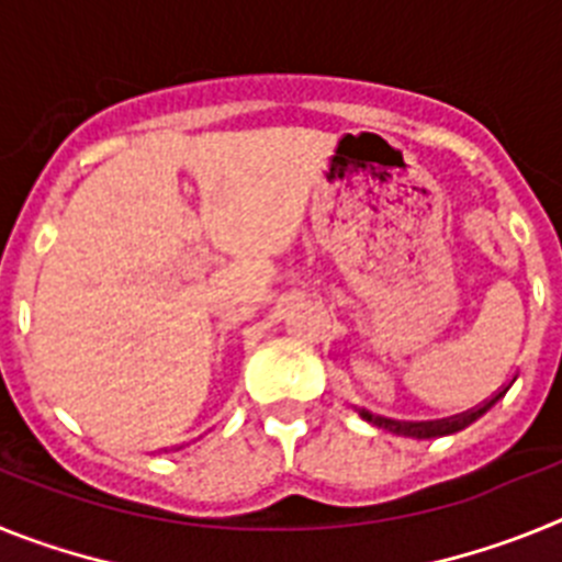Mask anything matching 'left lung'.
<instances>
[{
  "label": "left lung",
  "mask_w": 562,
  "mask_h": 562,
  "mask_svg": "<svg viewBox=\"0 0 562 562\" xmlns=\"http://www.w3.org/2000/svg\"><path fill=\"white\" fill-rule=\"evenodd\" d=\"M495 400H498V396L484 400L479 408H470L459 416H448V419H436V422H396V419H385V416H374L369 414V411H360V416L366 422H371V425H376V428H385L396 436H411V439H436V436L459 434V430H464L467 425H473L481 414L490 411V405H493Z\"/></svg>",
  "instance_id": "1"
}]
</instances>
